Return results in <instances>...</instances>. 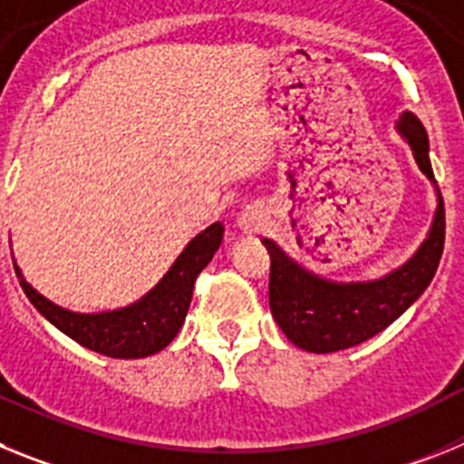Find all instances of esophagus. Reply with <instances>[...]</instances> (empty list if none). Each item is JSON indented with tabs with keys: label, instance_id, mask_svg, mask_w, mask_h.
Wrapping results in <instances>:
<instances>
[{
	"label": "esophagus",
	"instance_id": "obj_1",
	"mask_svg": "<svg viewBox=\"0 0 464 464\" xmlns=\"http://www.w3.org/2000/svg\"><path fill=\"white\" fill-rule=\"evenodd\" d=\"M241 227H244V232H262L265 216L257 208H248V211L241 213Z\"/></svg>",
	"mask_w": 464,
	"mask_h": 464
}]
</instances>
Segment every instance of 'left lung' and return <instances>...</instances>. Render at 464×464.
<instances>
[{
  "label": "left lung",
  "mask_w": 464,
  "mask_h": 464,
  "mask_svg": "<svg viewBox=\"0 0 464 464\" xmlns=\"http://www.w3.org/2000/svg\"><path fill=\"white\" fill-rule=\"evenodd\" d=\"M407 139L418 167L434 181L430 165V143L423 122L413 113H404L397 125ZM446 216L440 195L437 213L428 239L413 257L388 276L364 283H332L315 276L290 260L274 241L265 239L269 269V309L285 337L295 346L311 353H334L358 346L397 321L416 302L432 281L444 253Z\"/></svg>",
  "instance_id": "8db88e82"
}]
</instances>
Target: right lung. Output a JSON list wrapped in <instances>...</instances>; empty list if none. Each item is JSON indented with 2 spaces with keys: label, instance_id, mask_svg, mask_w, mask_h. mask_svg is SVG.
I'll list each match as a JSON object with an SVG mask.
<instances>
[{
  "label": "right lung",
  "instance_id": "1",
  "mask_svg": "<svg viewBox=\"0 0 464 464\" xmlns=\"http://www.w3.org/2000/svg\"><path fill=\"white\" fill-rule=\"evenodd\" d=\"M223 232L220 223H213L199 232L149 295H143L125 309L104 314H73L53 304L51 299L36 293L24 281L15 262L14 267L32 304L73 342L109 358H146L169 346L171 339L179 334L186 321L197 276L211 262L213 253L218 251Z\"/></svg>",
  "mask_w": 464,
  "mask_h": 464
}]
</instances>
